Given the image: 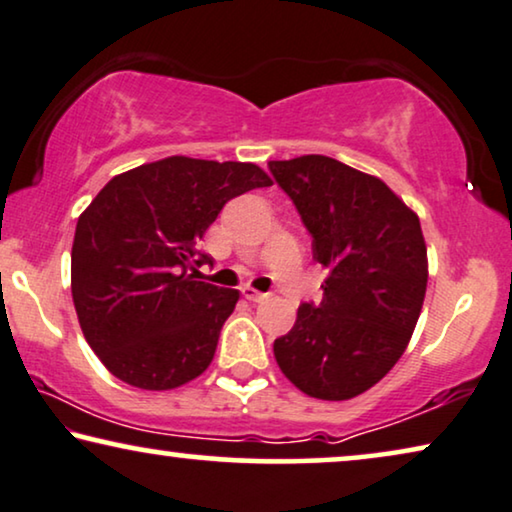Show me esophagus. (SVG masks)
Segmentation results:
<instances>
[{
    "label": "esophagus",
    "instance_id": "1",
    "mask_svg": "<svg viewBox=\"0 0 512 512\" xmlns=\"http://www.w3.org/2000/svg\"><path fill=\"white\" fill-rule=\"evenodd\" d=\"M241 294H243V297H246L248 301H255V304H259V301H264L266 297H269V294L257 292L255 287H250V285H243V287H241Z\"/></svg>",
    "mask_w": 512,
    "mask_h": 512
}]
</instances>
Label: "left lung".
I'll use <instances>...</instances> for the list:
<instances>
[{
  "instance_id": "left-lung-1",
  "label": "left lung",
  "mask_w": 512,
  "mask_h": 512,
  "mask_svg": "<svg viewBox=\"0 0 512 512\" xmlns=\"http://www.w3.org/2000/svg\"><path fill=\"white\" fill-rule=\"evenodd\" d=\"M269 169L329 273L320 304L299 306L273 355L308 397L352 399L390 373L420 318L429 276L420 218L380 178L334 157L273 160Z\"/></svg>"
}]
</instances>
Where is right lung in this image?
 <instances>
[{"instance_id": "add662e5", "label": "right lung", "mask_w": 512, "mask_h": 512, "mask_svg": "<svg viewBox=\"0 0 512 512\" xmlns=\"http://www.w3.org/2000/svg\"><path fill=\"white\" fill-rule=\"evenodd\" d=\"M273 181L253 162L174 155L113 176L78 218L71 297L85 341L122 383L174 390L213 362L239 290L194 280L222 206Z\"/></svg>"}]
</instances>
